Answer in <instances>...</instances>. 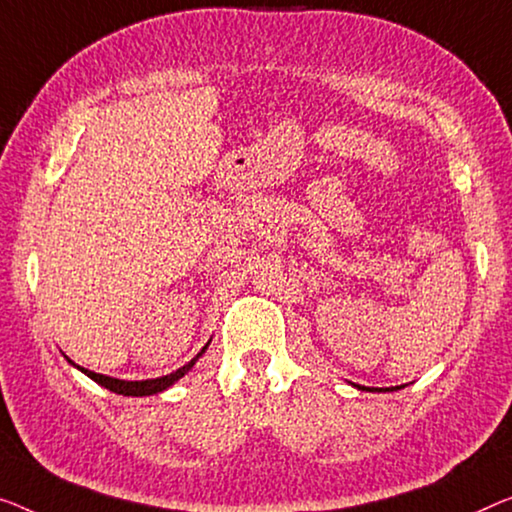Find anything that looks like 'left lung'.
Masks as SVG:
<instances>
[{"instance_id":"1","label":"left lung","mask_w":512,"mask_h":512,"mask_svg":"<svg viewBox=\"0 0 512 512\" xmlns=\"http://www.w3.org/2000/svg\"><path fill=\"white\" fill-rule=\"evenodd\" d=\"M356 388H361V391H370V393H391V391H400V388L404 386H391V388H368V386H358L354 384Z\"/></svg>"}]
</instances>
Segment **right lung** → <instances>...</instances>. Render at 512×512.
Here are the masks:
<instances>
[{
    "label": "right lung",
    "instance_id": "obj_1",
    "mask_svg": "<svg viewBox=\"0 0 512 512\" xmlns=\"http://www.w3.org/2000/svg\"><path fill=\"white\" fill-rule=\"evenodd\" d=\"M207 347H209V342L200 349V354H197V356L193 358V361L186 363V365H183V368H179V370L170 372V375L158 377V379H142V381H126V379H117V377H108V375H98V372H94V370L80 368V365L73 363L68 356H66V358H68V363L75 365V368H78L80 372H85V375H87L89 379H94L96 384H101L103 388H108V391L119 393V395H133V398H144V395L163 393V391H167V388H170L172 384H177V381H179L183 375H188V370L193 368V365L197 363V358H200L204 352H207Z\"/></svg>",
    "mask_w": 512,
    "mask_h": 512
}]
</instances>
